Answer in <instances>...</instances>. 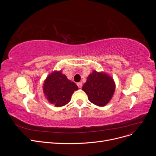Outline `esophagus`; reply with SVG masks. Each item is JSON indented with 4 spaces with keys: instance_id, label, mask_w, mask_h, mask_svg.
I'll return each mask as SVG.
<instances>
[{
    "instance_id": "esophagus-1",
    "label": "esophagus",
    "mask_w": 156,
    "mask_h": 156,
    "mask_svg": "<svg viewBox=\"0 0 156 156\" xmlns=\"http://www.w3.org/2000/svg\"><path fill=\"white\" fill-rule=\"evenodd\" d=\"M77 85L79 88H82V83L81 82H79L77 83Z\"/></svg>"
}]
</instances>
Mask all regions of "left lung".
<instances>
[{"mask_svg":"<svg viewBox=\"0 0 156 156\" xmlns=\"http://www.w3.org/2000/svg\"><path fill=\"white\" fill-rule=\"evenodd\" d=\"M115 83L111 76L105 72L96 70L90 74L82 90L88 100L94 105L104 107L109 103L115 91Z\"/></svg>","mask_w":156,"mask_h":156,"instance_id":"1","label":"left lung"}]
</instances>
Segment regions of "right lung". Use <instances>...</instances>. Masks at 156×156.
<instances>
[{"instance_id":"1","label":"right lung","mask_w":156,"mask_h":156,"mask_svg":"<svg viewBox=\"0 0 156 156\" xmlns=\"http://www.w3.org/2000/svg\"><path fill=\"white\" fill-rule=\"evenodd\" d=\"M77 90L78 87L62 73V70L54 71L50 73L43 85V91L47 100L57 107L68 104L74 91Z\"/></svg>"}]
</instances>
